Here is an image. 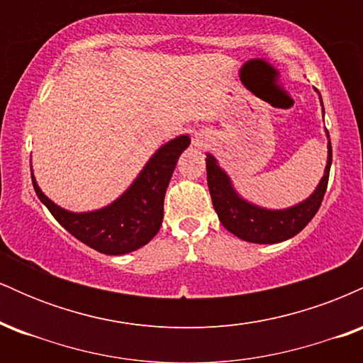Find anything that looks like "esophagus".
<instances>
[{
	"label": "esophagus",
	"mask_w": 363,
	"mask_h": 363,
	"mask_svg": "<svg viewBox=\"0 0 363 363\" xmlns=\"http://www.w3.org/2000/svg\"><path fill=\"white\" fill-rule=\"evenodd\" d=\"M194 145H196V147H201V141H199V138H198V136H196V141H194Z\"/></svg>",
	"instance_id": "34e87169"
}]
</instances>
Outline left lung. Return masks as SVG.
<instances>
[{
  "mask_svg": "<svg viewBox=\"0 0 363 363\" xmlns=\"http://www.w3.org/2000/svg\"><path fill=\"white\" fill-rule=\"evenodd\" d=\"M319 101L320 106H323L320 94ZM326 136L328 162L326 169H324V176L320 177L318 187L307 199L290 208H283V210H269V208L257 206L247 201V199H244L242 196L237 193L228 174L218 165V160L211 153H206L208 189H210L213 208L223 227L239 237V239L254 244H277L297 235L311 222L312 216L318 213L324 193H326L329 169H331L333 160V150L328 129Z\"/></svg>",
  "mask_w": 363,
  "mask_h": 363,
  "instance_id": "8db88e82",
  "label": "left lung"
}]
</instances>
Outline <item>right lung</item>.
I'll return each instance as SVG.
<instances>
[{
    "label": "right lung",
    "instance_id": "obj_1",
    "mask_svg": "<svg viewBox=\"0 0 363 363\" xmlns=\"http://www.w3.org/2000/svg\"><path fill=\"white\" fill-rule=\"evenodd\" d=\"M191 138L181 135L167 141L150 157L133 184L111 205L74 213L57 206L43 193L32 170V184L54 218L83 244L109 256H121L148 244L160 230L165 191L177 158L189 147Z\"/></svg>",
    "mask_w": 363,
    "mask_h": 363
}]
</instances>
